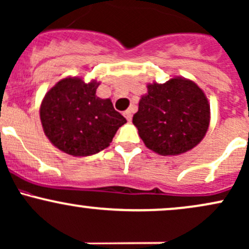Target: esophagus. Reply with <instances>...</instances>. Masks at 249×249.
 <instances>
[{
    "label": "esophagus",
    "mask_w": 249,
    "mask_h": 249,
    "mask_svg": "<svg viewBox=\"0 0 249 249\" xmlns=\"http://www.w3.org/2000/svg\"><path fill=\"white\" fill-rule=\"evenodd\" d=\"M123 114H124L125 118L127 119V122H131V119H132V112H131L130 110H126Z\"/></svg>",
    "instance_id": "esophagus-1"
}]
</instances>
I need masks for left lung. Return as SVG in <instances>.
<instances>
[{
	"instance_id": "8db88e82",
	"label": "left lung",
	"mask_w": 249,
	"mask_h": 249,
	"mask_svg": "<svg viewBox=\"0 0 249 249\" xmlns=\"http://www.w3.org/2000/svg\"><path fill=\"white\" fill-rule=\"evenodd\" d=\"M206 95L193 81L174 78L147 85L132 123L144 144L163 156L178 155L202 141L209 126Z\"/></svg>"
}]
</instances>
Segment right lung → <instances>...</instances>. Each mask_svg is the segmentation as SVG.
Returning a JSON list of instances; mask_svg holds the SVG:
<instances>
[{"label": "right lung", "mask_w": 249, "mask_h": 249, "mask_svg": "<svg viewBox=\"0 0 249 249\" xmlns=\"http://www.w3.org/2000/svg\"><path fill=\"white\" fill-rule=\"evenodd\" d=\"M99 83L66 78L46 93L40 107L43 131L59 150L72 156H89L110 145L126 119L110 99L95 94Z\"/></svg>", "instance_id": "1"}]
</instances>
